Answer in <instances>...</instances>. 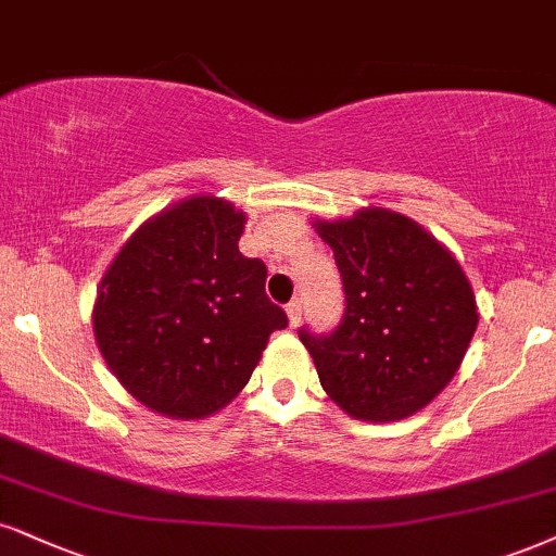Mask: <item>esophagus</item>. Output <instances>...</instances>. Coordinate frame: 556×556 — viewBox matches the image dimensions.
Masks as SVG:
<instances>
[{
    "instance_id": "34e87169",
    "label": "esophagus",
    "mask_w": 556,
    "mask_h": 556,
    "mask_svg": "<svg viewBox=\"0 0 556 556\" xmlns=\"http://www.w3.org/2000/svg\"><path fill=\"white\" fill-rule=\"evenodd\" d=\"M286 314H289V325L291 327H296L299 321H301V301L299 299H293L289 306H286Z\"/></svg>"
}]
</instances>
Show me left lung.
I'll list each match as a JSON object with an SVG mask.
<instances>
[{
  "instance_id": "left-lung-1",
  "label": "left lung",
  "mask_w": 556,
  "mask_h": 556,
  "mask_svg": "<svg viewBox=\"0 0 556 556\" xmlns=\"http://www.w3.org/2000/svg\"><path fill=\"white\" fill-rule=\"evenodd\" d=\"M332 247L345 312L332 332L299 338L321 389L358 420L415 415L454 379L477 330L462 265L428 231L387 208L317 222Z\"/></svg>"
}]
</instances>
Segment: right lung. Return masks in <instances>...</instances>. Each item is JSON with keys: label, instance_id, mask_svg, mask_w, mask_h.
<instances>
[{"label": "right lung", "instance_id": "obj_1", "mask_svg": "<svg viewBox=\"0 0 556 556\" xmlns=\"http://www.w3.org/2000/svg\"><path fill=\"white\" fill-rule=\"evenodd\" d=\"M244 216L198 195L141 226L108 267L94 338L123 387L154 413L205 417L242 392L267 338L289 317L244 257Z\"/></svg>", "mask_w": 556, "mask_h": 556}]
</instances>
